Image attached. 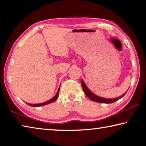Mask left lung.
I'll list each match as a JSON object with an SVG mask.
<instances>
[{
  "label": "left lung",
  "mask_w": 146,
  "mask_h": 146,
  "mask_svg": "<svg viewBox=\"0 0 146 146\" xmlns=\"http://www.w3.org/2000/svg\"><path fill=\"white\" fill-rule=\"evenodd\" d=\"M81 85H82V88L84 90V92L86 95V96L90 98V100L94 101V102H100V103H105V104H111V103H113L116 102V101L119 100L120 98L123 97V96L125 95V92L124 94H123L122 96L118 97V98H102L100 97H98L97 95H95V94L93 93L91 91L89 90L88 88L87 87V86L85 84V83L84 81L82 80H81Z\"/></svg>",
  "instance_id": "1"
}]
</instances>
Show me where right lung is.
<instances>
[{
    "instance_id": "right-lung-1",
    "label": "right lung",
    "mask_w": 146,
    "mask_h": 146,
    "mask_svg": "<svg viewBox=\"0 0 146 146\" xmlns=\"http://www.w3.org/2000/svg\"><path fill=\"white\" fill-rule=\"evenodd\" d=\"M59 90H60V88H58V90L57 91V93H56V95L54 96V97L51 98L50 100H49L48 101H46L45 102H43V103H41V104H28L27 103V104L30 106H34V107H39V106H44V105H46V104H50L51 102H55V101L57 99L58 97V93H59Z\"/></svg>"
}]
</instances>
